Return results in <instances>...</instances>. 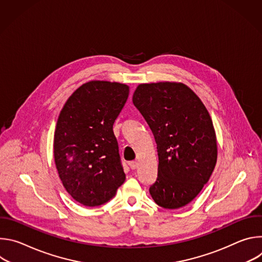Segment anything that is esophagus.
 Listing matches in <instances>:
<instances>
[{
    "mask_svg": "<svg viewBox=\"0 0 262 262\" xmlns=\"http://www.w3.org/2000/svg\"><path fill=\"white\" fill-rule=\"evenodd\" d=\"M129 167H130L133 170H135V169L138 168V163H137L136 161H133V162L129 163Z\"/></svg>",
    "mask_w": 262,
    "mask_h": 262,
    "instance_id": "34e87169",
    "label": "esophagus"
}]
</instances>
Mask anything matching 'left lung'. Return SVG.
Instances as JSON below:
<instances>
[{
  "mask_svg": "<svg viewBox=\"0 0 262 262\" xmlns=\"http://www.w3.org/2000/svg\"><path fill=\"white\" fill-rule=\"evenodd\" d=\"M133 102L158 148V178L149 193L164 208L182 207L201 192L216 163V139L208 112L181 83L141 84Z\"/></svg>",
  "mask_w": 262,
  "mask_h": 262,
  "instance_id": "1",
  "label": "left lung"
}]
</instances>
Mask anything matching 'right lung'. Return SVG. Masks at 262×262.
<instances>
[{"label": "right lung", "mask_w": 262, "mask_h": 262, "mask_svg": "<svg viewBox=\"0 0 262 262\" xmlns=\"http://www.w3.org/2000/svg\"><path fill=\"white\" fill-rule=\"evenodd\" d=\"M128 93L124 84L92 81L71 94L59 115L56 167L67 193L85 206L106 203L125 180L113 124Z\"/></svg>", "instance_id": "add662e5"}]
</instances>
